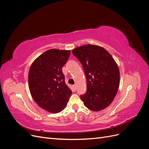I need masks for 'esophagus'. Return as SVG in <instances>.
<instances>
[{"mask_svg": "<svg viewBox=\"0 0 149 149\" xmlns=\"http://www.w3.org/2000/svg\"><path fill=\"white\" fill-rule=\"evenodd\" d=\"M73 86V88H74V89H76V84H74V85Z\"/></svg>", "mask_w": 149, "mask_h": 149, "instance_id": "obj_1", "label": "esophagus"}]
</instances>
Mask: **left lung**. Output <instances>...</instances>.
<instances>
[{
	"mask_svg": "<svg viewBox=\"0 0 149 149\" xmlns=\"http://www.w3.org/2000/svg\"><path fill=\"white\" fill-rule=\"evenodd\" d=\"M73 55L81 63L86 78L87 91L80 98L93 111L109 106L119 86L118 65L106 49L94 45H85L73 49Z\"/></svg>",
	"mask_w": 149,
	"mask_h": 149,
	"instance_id": "1",
	"label": "left lung"
}]
</instances>
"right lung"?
I'll list each match as a JSON object with an SVG mask.
<instances>
[{"label":"right lung","mask_w":149,"mask_h":149,"mask_svg":"<svg viewBox=\"0 0 149 149\" xmlns=\"http://www.w3.org/2000/svg\"><path fill=\"white\" fill-rule=\"evenodd\" d=\"M70 53V50L49 49L39 56L30 68L31 95L40 107L52 113L63 109L72 94L62 71Z\"/></svg>","instance_id":"right-lung-1"}]
</instances>
